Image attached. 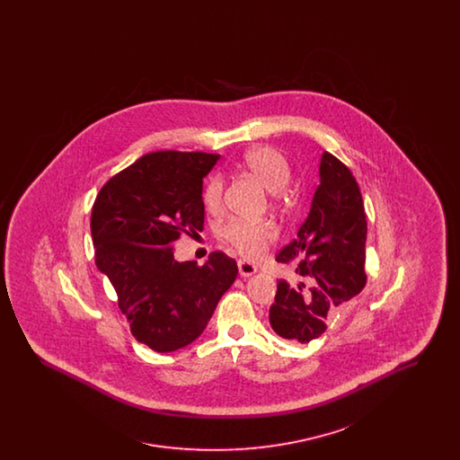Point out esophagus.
Returning <instances> with one entry per match:
<instances>
[{
  "label": "esophagus",
  "instance_id": "34e87169",
  "mask_svg": "<svg viewBox=\"0 0 460 460\" xmlns=\"http://www.w3.org/2000/svg\"><path fill=\"white\" fill-rule=\"evenodd\" d=\"M238 270H240V274L243 278H250V276H253V274L257 272V265L246 262V261H240V262H238Z\"/></svg>",
  "mask_w": 460,
  "mask_h": 460
}]
</instances>
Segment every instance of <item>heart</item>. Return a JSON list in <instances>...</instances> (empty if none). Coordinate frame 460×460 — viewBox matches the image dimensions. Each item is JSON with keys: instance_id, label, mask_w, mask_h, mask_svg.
I'll list each match as a JSON object with an SVG mask.
<instances>
[{"instance_id": "b5f03b06", "label": "heart", "mask_w": 460, "mask_h": 460, "mask_svg": "<svg viewBox=\"0 0 460 460\" xmlns=\"http://www.w3.org/2000/svg\"><path fill=\"white\" fill-rule=\"evenodd\" d=\"M243 165L255 175L263 186L274 191L276 199L285 195L286 184L291 179V167L285 155L272 146H255L243 155ZM226 181L220 174L210 175L203 188V203L208 210H219L224 198ZM278 234L276 226L269 220L246 222L241 219L226 220L220 226V236L246 259H259L265 248Z\"/></svg>"}]
</instances>
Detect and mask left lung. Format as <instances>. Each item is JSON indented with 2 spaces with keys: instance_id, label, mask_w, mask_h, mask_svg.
I'll return each mask as SVG.
<instances>
[{
  "instance_id": "1",
  "label": "left lung",
  "mask_w": 460,
  "mask_h": 460,
  "mask_svg": "<svg viewBox=\"0 0 460 460\" xmlns=\"http://www.w3.org/2000/svg\"><path fill=\"white\" fill-rule=\"evenodd\" d=\"M367 220L358 182L334 155L321 158V184L296 240L276 255L305 281L278 279L269 323L281 338L308 343L326 331V319L358 295L366 281Z\"/></svg>"
}]
</instances>
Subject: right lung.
<instances>
[{"mask_svg": "<svg viewBox=\"0 0 460 460\" xmlns=\"http://www.w3.org/2000/svg\"><path fill=\"white\" fill-rule=\"evenodd\" d=\"M217 154L162 150L110 177L93 203L96 267L109 276L132 336L155 351L195 341L238 276L236 261H174L175 241L203 229V177Z\"/></svg>", "mask_w": 460, "mask_h": 460, "instance_id": "obj_1", "label": "right lung"}]
</instances>
